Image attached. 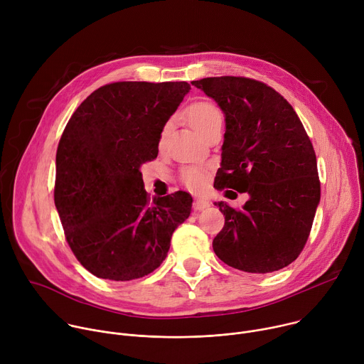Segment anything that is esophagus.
<instances>
[{"label":"esophagus","instance_id":"34e87169","mask_svg":"<svg viewBox=\"0 0 364 364\" xmlns=\"http://www.w3.org/2000/svg\"><path fill=\"white\" fill-rule=\"evenodd\" d=\"M210 203L204 200V198H194V203H193V209L194 210H203L205 209V207H209Z\"/></svg>","mask_w":364,"mask_h":364}]
</instances>
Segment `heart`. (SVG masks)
<instances>
[{
  "mask_svg": "<svg viewBox=\"0 0 364 364\" xmlns=\"http://www.w3.org/2000/svg\"><path fill=\"white\" fill-rule=\"evenodd\" d=\"M186 115L194 129L204 136L212 128L223 124V114L212 100H196L187 107ZM171 131V121H167L160 132V145H163ZM181 181L191 190H201L205 183V174L201 167H187L181 171Z\"/></svg>",
  "mask_w": 364,
  "mask_h": 364,
  "instance_id": "obj_1",
  "label": "heart"
}]
</instances>
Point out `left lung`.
<instances>
[{
  "label": "left lung",
  "mask_w": 364,
  "mask_h": 364,
  "mask_svg": "<svg viewBox=\"0 0 364 364\" xmlns=\"http://www.w3.org/2000/svg\"><path fill=\"white\" fill-rule=\"evenodd\" d=\"M191 85L226 115L215 187L250 196L243 209L215 203L225 216L215 253L250 274L288 267L308 240L321 196L316 151L302 122L281 93L256 79L204 77Z\"/></svg>",
  "instance_id": "1"
}]
</instances>
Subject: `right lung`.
I'll list each match as a JSON object with an SVG mask.
<instances>
[{
	"instance_id": "add662e5",
	"label": "right lung",
	"mask_w": 364,
	"mask_h": 364,
	"mask_svg": "<svg viewBox=\"0 0 364 364\" xmlns=\"http://www.w3.org/2000/svg\"><path fill=\"white\" fill-rule=\"evenodd\" d=\"M187 82H114L92 92L69 119L56 152L55 204L77 261L102 279L131 281L157 269L193 198H149L141 166L159 155L163 125Z\"/></svg>"
}]
</instances>
